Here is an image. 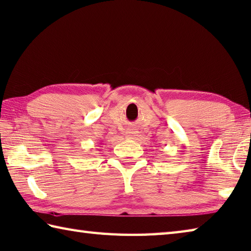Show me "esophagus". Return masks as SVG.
<instances>
[{
  "label": "esophagus",
  "instance_id": "esophagus-1",
  "mask_svg": "<svg viewBox=\"0 0 251 251\" xmlns=\"http://www.w3.org/2000/svg\"><path fill=\"white\" fill-rule=\"evenodd\" d=\"M126 137H128V138H135V132L132 131L131 129H128L126 131Z\"/></svg>",
  "mask_w": 251,
  "mask_h": 251
}]
</instances>
